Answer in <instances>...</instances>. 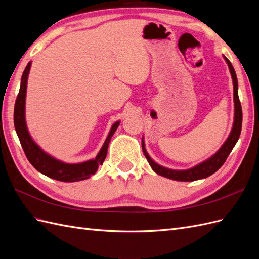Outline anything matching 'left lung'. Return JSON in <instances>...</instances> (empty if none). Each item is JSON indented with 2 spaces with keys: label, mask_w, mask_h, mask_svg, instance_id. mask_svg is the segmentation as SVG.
I'll list each match as a JSON object with an SVG mask.
<instances>
[{
  "label": "left lung",
  "mask_w": 259,
  "mask_h": 259,
  "mask_svg": "<svg viewBox=\"0 0 259 259\" xmlns=\"http://www.w3.org/2000/svg\"><path fill=\"white\" fill-rule=\"evenodd\" d=\"M225 59L227 61V64H228L230 73L232 76L233 97H234V123L228 139L226 140V143L223 145V147L219 149V150L211 156L210 159L187 170H174V169H168L158 165V164L154 163L151 160L150 156H149V154L147 153L145 149V144L143 142L144 154L149 164H150V166L156 174L170 178V179H174V180H179V182H193V180L206 178L211 174H214L216 170H218L223 166V164L226 162L228 155L232 151L234 145L237 144L241 134V128H242V107H241V103L238 95V80H237L236 71H234V69L231 65V62L228 60V58L225 57Z\"/></svg>",
  "instance_id": "8db88e82"
}]
</instances>
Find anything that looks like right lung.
Here are the masks:
<instances>
[{"mask_svg": "<svg viewBox=\"0 0 259 259\" xmlns=\"http://www.w3.org/2000/svg\"><path fill=\"white\" fill-rule=\"evenodd\" d=\"M31 62L27 65L25 71L21 76L20 90L16 98L14 108V125L15 130L20 140L21 147L23 149L27 159L32 164V166L44 174L45 176L51 177L53 179L60 180V182H80L90 178L97 171L99 165H103V163L107 156L108 146L110 143V139L114 134L115 130L119 126L120 122H116L112 125L111 131L106 139V142L101 148V150L97 154L95 160H90L80 164H67L60 162L56 159L52 158L45 152H43L38 146L33 142L30 137L25 121V101H26V91H27V80L30 71Z\"/></svg>", "mask_w": 259, "mask_h": 259, "instance_id": "1", "label": "right lung"}]
</instances>
